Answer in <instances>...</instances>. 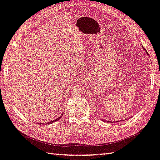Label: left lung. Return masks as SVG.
Listing matches in <instances>:
<instances>
[{
  "label": "left lung",
  "mask_w": 160,
  "mask_h": 160,
  "mask_svg": "<svg viewBox=\"0 0 160 160\" xmlns=\"http://www.w3.org/2000/svg\"><path fill=\"white\" fill-rule=\"evenodd\" d=\"M143 49H144V48H143ZM144 50H145V49H144ZM146 52H147V51H146ZM147 54H148V55H149V54H148V52H147Z\"/></svg>",
  "instance_id": "8db88e82"
}]
</instances>
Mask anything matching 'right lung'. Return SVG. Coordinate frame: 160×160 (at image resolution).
<instances>
[{"label": "right lung", "mask_w": 160, "mask_h": 160, "mask_svg": "<svg viewBox=\"0 0 160 160\" xmlns=\"http://www.w3.org/2000/svg\"><path fill=\"white\" fill-rule=\"evenodd\" d=\"M62 115H63V113H62V115H61L60 116H59V118H57V119H55V120H53V121H51V122H48V123H46V124H51L52 122H56V121H57V120H59V119H61V118H62ZM45 123H43L42 124H46Z\"/></svg>", "instance_id": "right-lung-1"}]
</instances>
